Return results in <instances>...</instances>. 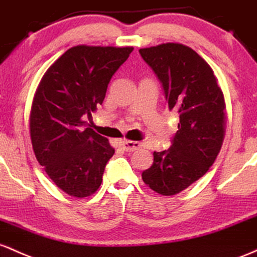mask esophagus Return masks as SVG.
<instances>
[{"label": "esophagus", "mask_w": 257, "mask_h": 257, "mask_svg": "<svg viewBox=\"0 0 257 257\" xmlns=\"http://www.w3.org/2000/svg\"><path fill=\"white\" fill-rule=\"evenodd\" d=\"M121 147L125 152H134L141 148V143L136 142V141H125L121 144Z\"/></svg>", "instance_id": "34e87169"}]
</instances>
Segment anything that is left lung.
<instances>
[{"label":"left lung","mask_w":257,"mask_h":257,"mask_svg":"<svg viewBox=\"0 0 257 257\" xmlns=\"http://www.w3.org/2000/svg\"><path fill=\"white\" fill-rule=\"evenodd\" d=\"M141 56L163 83L169 109L180 114L167 151L154 152L143 182L161 195H175L206 174L226 132V102L214 70L182 43L141 48Z\"/></svg>","instance_id":"obj_1"}]
</instances>
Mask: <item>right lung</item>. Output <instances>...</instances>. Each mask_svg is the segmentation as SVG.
Returning <instances> with one entry per match:
<instances>
[{
  "label": "right lung",
  "instance_id": "1",
  "mask_svg": "<svg viewBox=\"0 0 257 257\" xmlns=\"http://www.w3.org/2000/svg\"><path fill=\"white\" fill-rule=\"evenodd\" d=\"M134 47L79 45L69 48L42 76L30 111V137L40 165L68 195L85 198L102 183L114 155L105 137L85 116L104 100L110 79Z\"/></svg>",
  "mask_w": 257,
  "mask_h": 257
}]
</instances>
